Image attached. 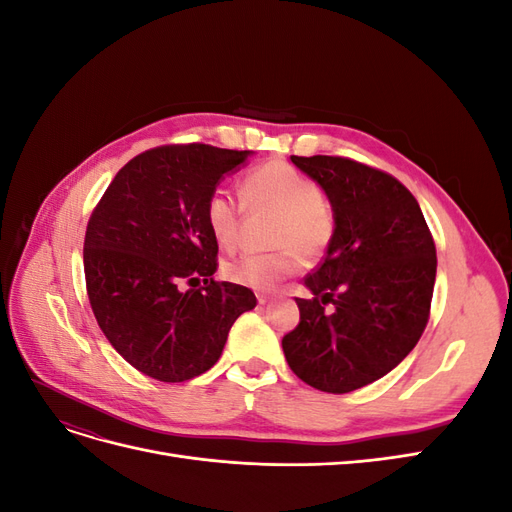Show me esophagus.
<instances>
[{"label":"esophagus","instance_id":"esophagus-1","mask_svg":"<svg viewBox=\"0 0 512 512\" xmlns=\"http://www.w3.org/2000/svg\"><path fill=\"white\" fill-rule=\"evenodd\" d=\"M269 301H271L269 294H265V292L258 294V303H260V305H265V303H269Z\"/></svg>","mask_w":512,"mask_h":512}]
</instances>
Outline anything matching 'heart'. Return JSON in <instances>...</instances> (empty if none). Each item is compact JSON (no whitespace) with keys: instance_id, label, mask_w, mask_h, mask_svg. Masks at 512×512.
<instances>
[{"instance_id":"1","label":"heart","mask_w":512,"mask_h":512,"mask_svg":"<svg viewBox=\"0 0 512 512\" xmlns=\"http://www.w3.org/2000/svg\"><path fill=\"white\" fill-rule=\"evenodd\" d=\"M243 205L250 211L271 209L273 241L284 245L267 254H243L224 265L230 282L254 290H273L303 267V255L318 256L335 235V213L320 194L318 183L288 162L273 160L250 170L241 181ZM211 237L224 250H235L241 239L243 207L224 190H215L205 207Z\"/></svg>"}]
</instances>
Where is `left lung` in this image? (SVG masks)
Segmentation results:
<instances>
[{
	"mask_svg": "<svg viewBox=\"0 0 512 512\" xmlns=\"http://www.w3.org/2000/svg\"><path fill=\"white\" fill-rule=\"evenodd\" d=\"M290 160L327 194L335 235L305 277L312 299H297L301 320L282 348L305 384L342 395L389 374L421 339L436 243L416 198L389 173L337 156Z\"/></svg>",
	"mask_w": 512,
	"mask_h": 512,
	"instance_id": "1",
	"label": "left lung"
}]
</instances>
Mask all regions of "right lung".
Instances as JSON below:
<instances>
[{
    "label": "right lung",
    "mask_w": 512,
    "mask_h": 512,
    "mask_svg": "<svg viewBox=\"0 0 512 512\" xmlns=\"http://www.w3.org/2000/svg\"><path fill=\"white\" fill-rule=\"evenodd\" d=\"M250 151L164 145L132 158L91 213L87 297L111 346L141 374L185 382L222 356L250 288L215 282L218 243L205 220L220 179Z\"/></svg>",
    "instance_id": "right-lung-1"
}]
</instances>
